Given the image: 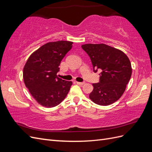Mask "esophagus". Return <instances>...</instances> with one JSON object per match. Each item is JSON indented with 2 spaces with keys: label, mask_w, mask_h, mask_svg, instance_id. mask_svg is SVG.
Listing matches in <instances>:
<instances>
[{
  "label": "esophagus",
  "mask_w": 152,
  "mask_h": 152,
  "mask_svg": "<svg viewBox=\"0 0 152 152\" xmlns=\"http://www.w3.org/2000/svg\"><path fill=\"white\" fill-rule=\"evenodd\" d=\"M76 83L78 85H84L85 84V82H76Z\"/></svg>",
  "instance_id": "esophagus-1"
}]
</instances>
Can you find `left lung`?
Instances as JSON below:
<instances>
[{
  "label": "left lung",
  "instance_id": "left-lung-1",
  "mask_svg": "<svg viewBox=\"0 0 152 152\" xmlns=\"http://www.w3.org/2000/svg\"><path fill=\"white\" fill-rule=\"evenodd\" d=\"M81 47L90 57L94 72H101L99 82L93 84L89 98L102 106L115 103L122 96L130 80L129 59L122 50L104 44H87Z\"/></svg>",
  "mask_w": 152,
  "mask_h": 152
}]
</instances>
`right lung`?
<instances>
[{
	"instance_id": "1",
	"label": "right lung",
	"mask_w": 152,
	"mask_h": 152,
	"mask_svg": "<svg viewBox=\"0 0 152 152\" xmlns=\"http://www.w3.org/2000/svg\"><path fill=\"white\" fill-rule=\"evenodd\" d=\"M72 42L60 40L42 45L32 53L23 68L25 86L37 102L46 108L61 103L66 98L72 81L58 77L59 66L72 48Z\"/></svg>"
}]
</instances>
